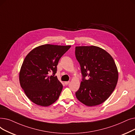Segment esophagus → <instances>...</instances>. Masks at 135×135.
Returning <instances> with one entry per match:
<instances>
[{
	"label": "esophagus",
	"instance_id": "esophagus-1",
	"mask_svg": "<svg viewBox=\"0 0 135 135\" xmlns=\"http://www.w3.org/2000/svg\"><path fill=\"white\" fill-rule=\"evenodd\" d=\"M64 83H65V84L66 85H68L69 84V83H70V81H65Z\"/></svg>",
	"mask_w": 135,
	"mask_h": 135
}]
</instances>
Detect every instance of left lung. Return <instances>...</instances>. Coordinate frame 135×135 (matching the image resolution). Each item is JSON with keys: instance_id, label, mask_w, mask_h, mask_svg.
Listing matches in <instances>:
<instances>
[{"instance_id": "obj_1", "label": "left lung", "mask_w": 135, "mask_h": 135, "mask_svg": "<svg viewBox=\"0 0 135 135\" xmlns=\"http://www.w3.org/2000/svg\"><path fill=\"white\" fill-rule=\"evenodd\" d=\"M82 81L76 97L86 105H99L105 101L117 86L118 72L112 56L95 46L75 47Z\"/></svg>"}]
</instances>
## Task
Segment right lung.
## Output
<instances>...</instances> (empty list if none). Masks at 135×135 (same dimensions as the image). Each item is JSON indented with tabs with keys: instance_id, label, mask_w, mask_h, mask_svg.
Here are the masks:
<instances>
[{
	"instance_id": "add662e5",
	"label": "right lung",
	"mask_w": 135,
	"mask_h": 135,
	"mask_svg": "<svg viewBox=\"0 0 135 135\" xmlns=\"http://www.w3.org/2000/svg\"><path fill=\"white\" fill-rule=\"evenodd\" d=\"M70 46L45 44L38 47L25 58L19 74L20 85L34 103L47 107L54 103L62 89L55 75L61 56ZM50 73L52 75L50 76Z\"/></svg>"
}]
</instances>
